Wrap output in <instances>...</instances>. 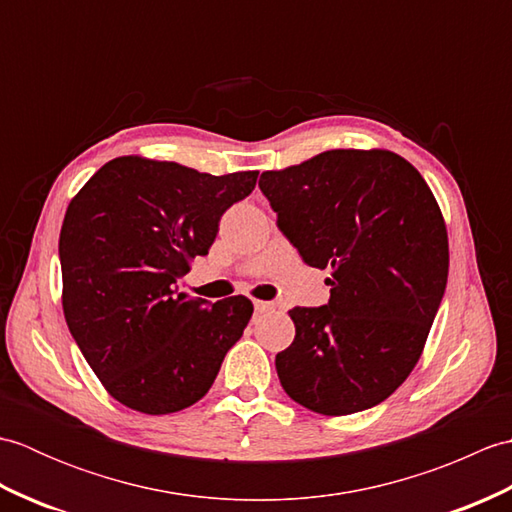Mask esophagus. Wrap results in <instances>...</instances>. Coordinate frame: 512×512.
Instances as JSON below:
<instances>
[{
    "label": "esophagus",
    "instance_id": "obj_1",
    "mask_svg": "<svg viewBox=\"0 0 512 512\" xmlns=\"http://www.w3.org/2000/svg\"><path fill=\"white\" fill-rule=\"evenodd\" d=\"M253 306H255V312H257V314H259V312H268V310H273V303H268V301H255Z\"/></svg>",
    "mask_w": 512,
    "mask_h": 512
}]
</instances>
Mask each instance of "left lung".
<instances>
[{"mask_svg": "<svg viewBox=\"0 0 512 512\" xmlns=\"http://www.w3.org/2000/svg\"><path fill=\"white\" fill-rule=\"evenodd\" d=\"M259 189L303 262L330 270V301L290 310L281 387L325 416L376 407L416 367L447 288L436 198L416 167L380 149L323 151L264 171Z\"/></svg>", "mask_w": 512, "mask_h": 512, "instance_id": "left-lung-1", "label": "left lung"}]
</instances>
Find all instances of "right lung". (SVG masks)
Here are the masks:
<instances>
[{"instance_id":"right-lung-1","label":"right lung","mask_w":512,"mask_h":512,"mask_svg":"<svg viewBox=\"0 0 512 512\" xmlns=\"http://www.w3.org/2000/svg\"><path fill=\"white\" fill-rule=\"evenodd\" d=\"M257 176L123 156L96 171L65 211V321L94 374L129 409L162 416L191 407L242 336L250 299L211 303L182 295L178 281L209 253L220 217Z\"/></svg>"}]
</instances>
